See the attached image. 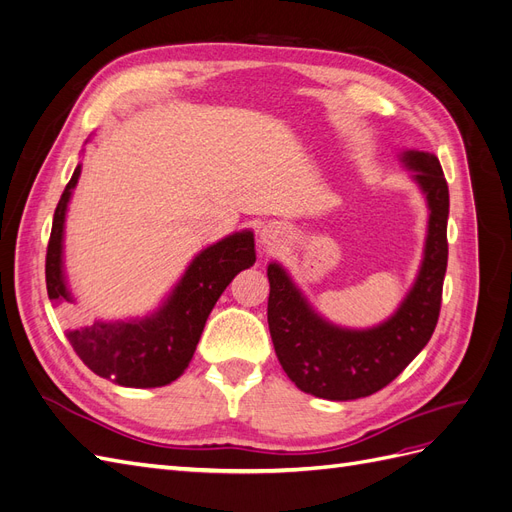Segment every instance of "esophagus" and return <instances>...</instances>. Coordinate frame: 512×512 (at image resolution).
Returning a JSON list of instances; mask_svg holds the SVG:
<instances>
[{"label": "esophagus", "mask_w": 512, "mask_h": 512, "mask_svg": "<svg viewBox=\"0 0 512 512\" xmlns=\"http://www.w3.org/2000/svg\"><path fill=\"white\" fill-rule=\"evenodd\" d=\"M284 237H286V226H282L280 222H271L260 230V241L267 247L280 245L284 241Z\"/></svg>", "instance_id": "obj_1"}]
</instances>
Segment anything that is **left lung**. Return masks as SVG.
Returning <instances> with one entry per match:
<instances>
[{
	"label": "left lung",
	"mask_w": 512,
	"mask_h": 512,
	"mask_svg": "<svg viewBox=\"0 0 512 512\" xmlns=\"http://www.w3.org/2000/svg\"><path fill=\"white\" fill-rule=\"evenodd\" d=\"M401 160L427 198L429 226L421 271L389 320L363 331L335 327L314 312L277 262L267 269L273 348L303 393L333 401L374 395L410 365L436 329L448 260V185L433 153L404 151Z\"/></svg>",
	"instance_id": "left-lung-1"
}]
</instances>
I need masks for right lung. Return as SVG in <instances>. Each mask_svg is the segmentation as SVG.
Instances as JSON below:
<instances>
[{
	"mask_svg": "<svg viewBox=\"0 0 512 512\" xmlns=\"http://www.w3.org/2000/svg\"><path fill=\"white\" fill-rule=\"evenodd\" d=\"M79 177L81 164L76 166L59 198L49 247H46V292L55 303L74 301L66 284L61 250H64L66 209ZM254 262L252 232L243 230L228 235L190 262L158 312L126 322L96 320L94 324H81L66 331L68 342L79 359L100 378L134 389L170 384L190 365L215 301L220 299L232 277L250 269Z\"/></svg>",
	"mask_w": 512,
	"mask_h": 512,
	"instance_id": "add662e5",
	"label": "right lung"
}]
</instances>
